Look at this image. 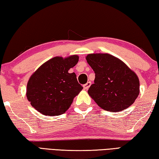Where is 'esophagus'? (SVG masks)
Returning <instances> with one entry per match:
<instances>
[{"mask_svg":"<svg viewBox=\"0 0 159 159\" xmlns=\"http://www.w3.org/2000/svg\"><path fill=\"white\" fill-rule=\"evenodd\" d=\"M91 85V83L90 81H88L87 83H85V85H83V88H84V90H88V88Z\"/></svg>","mask_w":159,"mask_h":159,"instance_id":"esophagus-1","label":"esophagus"}]
</instances>
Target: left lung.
Here are the masks:
<instances>
[{"mask_svg": "<svg viewBox=\"0 0 159 159\" xmlns=\"http://www.w3.org/2000/svg\"><path fill=\"white\" fill-rule=\"evenodd\" d=\"M88 63L95 74L88 93L99 107L117 112L134 103L139 93L138 77L119 59L109 54H89Z\"/></svg>", "mask_w": 159, "mask_h": 159, "instance_id": "left-lung-1", "label": "left lung"}]
</instances>
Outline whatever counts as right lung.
<instances>
[{"label":"right lung","mask_w":159,"mask_h":159,"mask_svg":"<svg viewBox=\"0 0 159 159\" xmlns=\"http://www.w3.org/2000/svg\"><path fill=\"white\" fill-rule=\"evenodd\" d=\"M79 61V56L48 60L32 74L27 83L26 97L31 106L46 116H59L69 108L83 89L75 73L69 69Z\"/></svg>","instance_id":"1"}]
</instances>
